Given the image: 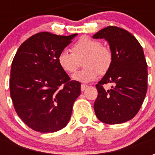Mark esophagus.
Here are the masks:
<instances>
[{
  "mask_svg": "<svg viewBox=\"0 0 155 155\" xmlns=\"http://www.w3.org/2000/svg\"><path fill=\"white\" fill-rule=\"evenodd\" d=\"M88 87V85L87 84H81V91H84L86 88Z\"/></svg>",
  "mask_w": 155,
  "mask_h": 155,
  "instance_id": "1",
  "label": "esophagus"
}]
</instances>
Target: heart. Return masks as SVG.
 I'll use <instances>...</instances> for the list:
<instances>
[{
	"label": "heart",
	"instance_id": "1",
	"mask_svg": "<svg viewBox=\"0 0 155 155\" xmlns=\"http://www.w3.org/2000/svg\"><path fill=\"white\" fill-rule=\"evenodd\" d=\"M72 52L62 50L57 57L62 70L68 74H73L80 65L78 60H82L84 69L73 75V79L81 82L95 80L99 74H105L113 61L112 51L103 45L100 41L89 36H83L72 45Z\"/></svg>",
	"mask_w": 155,
	"mask_h": 155
}]
</instances>
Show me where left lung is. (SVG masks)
<instances>
[{
    "mask_svg": "<svg viewBox=\"0 0 155 155\" xmlns=\"http://www.w3.org/2000/svg\"><path fill=\"white\" fill-rule=\"evenodd\" d=\"M105 39L113 54L110 70L95 85V115L103 123L117 124L133 119L147 92L148 71L142 46L131 33L117 26H107L93 35ZM112 84L105 91L103 85Z\"/></svg>",
    "mask_w": 155,
    "mask_h": 155,
    "instance_id": "obj_1",
    "label": "left lung"
}]
</instances>
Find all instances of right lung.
I'll return each instance as SVG.
<instances>
[{
	"instance_id": "obj_1",
	"label": "right lung",
	"mask_w": 155,
	"mask_h": 155,
	"mask_svg": "<svg viewBox=\"0 0 155 155\" xmlns=\"http://www.w3.org/2000/svg\"><path fill=\"white\" fill-rule=\"evenodd\" d=\"M76 35L40 32L23 42L13 59L11 97L18 116L33 130L53 133L70 121L81 83L71 81L57 57Z\"/></svg>"
}]
</instances>
